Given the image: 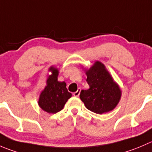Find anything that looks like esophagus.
<instances>
[{"label":"esophagus","mask_w":152,"mask_h":152,"mask_svg":"<svg viewBox=\"0 0 152 152\" xmlns=\"http://www.w3.org/2000/svg\"><path fill=\"white\" fill-rule=\"evenodd\" d=\"M80 92H81V89L80 88H78L77 91H76V92L73 93V96L76 97H78L79 96V94H80Z\"/></svg>","instance_id":"esophagus-1"}]
</instances>
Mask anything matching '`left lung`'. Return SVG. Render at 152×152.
<instances>
[{
	"instance_id": "8db88e82",
	"label": "left lung",
	"mask_w": 152,
	"mask_h": 152,
	"mask_svg": "<svg viewBox=\"0 0 152 152\" xmlns=\"http://www.w3.org/2000/svg\"><path fill=\"white\" fill-rule=\"evenodd\" d=\"M90 88L82 90L81 100L94 113L102 114L115 108L121 99L122 91L105 66L96 61L89 69H85Z\"/></svg>"
}]
</instances>
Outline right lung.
<instances>
[{
	"label": "right lung",
	"instance_id": "right-lung-1",
	"mask_svg": "<svg viewBox=\"0 0 152 152\" xmlns=\"http://www.w3.org/2000/svg\"><path fill=\"white\" fill-rule=\"evenodd\" d=\"M49 71L51 72V74L48 76L46 86L41 92L38 103L39 107L45 111L56 113L62 110L72 94L67 91L65 82L58 81L59 73L58 68L51 66Z\"/></svg>",
	"mask_w": 152,
	"mask_h": 152
}]
</instances>
